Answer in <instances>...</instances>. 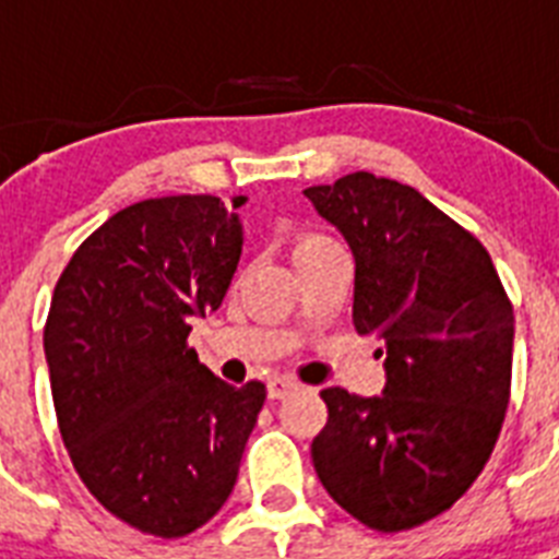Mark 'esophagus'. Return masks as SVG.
Instances as JSON below:
<instances>
[{
  "instance_id": "1",
  "label": "esophagus",
  "mask_w": 559,
  "mask_h": 559,
  "mask_svg": "<svg viewBox=\"0 0 559 559\" xmlns=\"http://www.w3.org/2000/svg\"><path fill=\"white\" fill-rule=\"evenodd\" d=\"M298 389H301V385H298V380H293V377H281V373L270 377V382H266V391H270L272 400L289 397V394Z\"/></svg>"
}]
</instances>
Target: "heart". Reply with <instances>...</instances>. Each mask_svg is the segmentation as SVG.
Returning <instances> with one entry per match:
<instances>
[{
    "mask_svg": "<svg viewBox=\"0 0 559 559\" xmlns=\"http://www.w3.org/2000/svg\"><path fill=\"white\" fill-rule=\"evenodd\" d=\"M328 243H333L331 237L316 235V231H298V235L293 237V261H296V258H301V254L316 252V249H322V246H328Z\"/></svg>",
    "mask_w": 559,
    "mask_h": 559,
    "instance_id": "heart-1",
    "label": "heart"
}]
</instances>
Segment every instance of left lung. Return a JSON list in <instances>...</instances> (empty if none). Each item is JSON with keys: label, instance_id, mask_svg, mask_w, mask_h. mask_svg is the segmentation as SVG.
<instances>
[{"label": "left lung", "instance_id": "8db88e82", "mask_svg": "<svg viewBox=\"0 0 559 559\" xmlns=\"http://www.w3.org/2000/svg\"><path fill=\"white\" fill-rule=\"evenodd\" d=\"M305 193L348 240L354 328L380 336L389 377L380 397L322 391L313 467L368 528H417L467 493L499 441L511 298L478 237L412 186L357 170Z\"/></svg>", "mask_w": 559, "mask_h": 559}]
</instances>
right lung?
<instances>
[{
	"mask_svg": "<svg viewBox=\"0 0 559 559\" xmlns=\"http://www.w3.org/2000/svg\"><path fill=\"white\" fill-rule=\"evenodd\" d=\"M240 249L226 202L179 193L112 214L57 278L43 331L57 426L86 490L142 534L186 537L223 508L266 400L188 348Z\"/></svg>",
	"mask_w": 559,
	"mask_h": 559,
	"instance_id": "obj_1",
	"label": "right lung"
}]
</instances>
